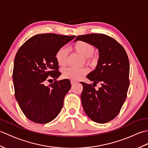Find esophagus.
<instances>
[{
    "label": "esophagus",
    "mask_w": 148,
    "mask_h": 148,
    "mask_svg": "<svg viewBox=\"0 0 148 148\" xmlns=\"http://www.w3.org/2000/svg\"><path fill=\"white\" fill-rule=\"evenodd\" d=\"M71 85L73 86L76 83V82H75V81H71Z\"/></svg>",
    "instance_id": "1"
}]
</instances>
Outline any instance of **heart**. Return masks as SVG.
<instances>
[{"label":"heart","mask_w":148,"mask_h":148,"mask_svg":"<svg viewBox=\"0 0 148 148\" xmlns=\"http://www.w3.org/2000/svg\"><path fill=\"white\" fill-rule=\"evenodd\" d=\"M73 49L85 58V61L88 64L95 65L97 64L98 56L93 54L95 48L92 44L84 40H78L73 45ZM56 59L58 64L61 67H65L67 64L68 51L65 47H62L58 50L56 54ZM88 70L86 67L81 69L69 67L63 71L62 75L63 77L66 79L72 81H78L82 79L88 74Z\"/></svg>","instance_id":"1"}]
</instances>
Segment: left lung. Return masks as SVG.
<instances>
[{"mask_svg": "<svg viewBox=\"0 0 148 148\" xmlns=\"http://www.w3.org/2000/svg\"><path fill=\"white\" fill-rule=\"evenodd\" d=\"M84 40L99 49L95 69L86 77L92 84L81 82V95L84 112L92 121L106 123L116 118L126 100L129 87V60L126 51L115 39L105 34H90L78 36L74 42ZM101 83L98 90L94 84Z\"/></svg>", "mask_w": 148, "mask_h": 148, "instance_id": "obj_1", "label": "left lung"}]
</instances>
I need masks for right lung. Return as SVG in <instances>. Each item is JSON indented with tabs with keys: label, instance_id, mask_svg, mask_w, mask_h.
Segmentation results:
<instances>
[{
	"label": "right lung",
	"instance_id": "right-lung-1",
	"mask_svg": "<svg viewBox=\"0 0 148 148\" xmlns=\"http://www.w3.org/2000/svg\"><path fill=\"white\" fill-rule=\"evenodd\" d=\"M75 37L37 34L27 40L16 53L12 72L15 98L22 112L32 121L48 123L61 111L64 97L71 89L70 81H56L49 86L44 83L49 76L56 80L61 74L56 52Z\"/></svg>",
	"mask_w": 148,
	"mask_h": 148
}]
</instances>
